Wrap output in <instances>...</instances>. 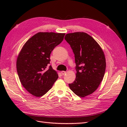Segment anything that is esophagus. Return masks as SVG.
Wrapping results in <instances>:
<instances>
[{
    "instance_id": "1",
    "label": "esophagus",
    "mask_w": 127,
    "mask_h": 127,
    "mask_svg": "<svg viewBox=\"0 0 127 127\" xmlns=\"http://www.w3.org/2000/svg\"><path fill=\"white\" fill-rule=\"evenodd\" d=\"M61 74H62L63 75H64V74H66V72L64 71H62L61 72Z\"/></svg>"
}]
</instances>
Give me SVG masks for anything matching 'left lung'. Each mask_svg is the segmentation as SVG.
Masks as SVG:
<instances>
[{
  "label": "left lung",
  "instance_id": "obj_1",
  "mask_svg": "<svg viewBox=\"0 0 127 127\" xmlns=\"http://www.w3.org/2000/svg\"><path fill=\"white\" fill-rule=\"evenodd\" d=\"M64 39L70 44L75 55L76 77L69 84L70 90L80 97L96 90L104 77L105 58L99 45L84 32L67 34Z\"/></svg>",
  "mask_w": 127,
  "mask_h": 127
}]
</instances>
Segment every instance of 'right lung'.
Masks as SVG:
<instances>
[{
    "instance_id": "1",
    "label": "right lung",
    "mask_w": 127,
    "mask_h": 127,
    "mask_svg": "<svg viewBox=\"0 0 127 127\" xmlns=\"http://www.w3.org/2000/svg\"><path fill=\"white\" fill-rule=\"evenodd\" d=\"M65 33L39 32L26 41L17 59L16 68L20 82L30 94L44 95L58 78L50 64L51 51L64 40Z\"/></svg>"
}]
</instances>
